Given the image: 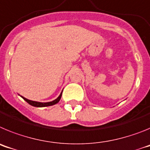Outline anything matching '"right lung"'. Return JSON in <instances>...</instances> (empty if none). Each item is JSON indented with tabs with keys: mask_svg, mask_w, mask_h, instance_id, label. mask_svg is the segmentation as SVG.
Listing matches in <instances>:
<instances>
[{
	"mask_svg": "<svg viewBox=\"0 0 150 150\" xmlns=\"http://www.w3.org/2000/svg\"><path fill=\"white\" fill-rule=\"evenodd\" d=\"M62 92L60 94L58 98H57L55 100H52V101H50V102H46V103H43V102H38V101H34V100H28V99L25 98H24V97L21 96L24 100H25L26 102H28L30 105L31 106H34V107H49V106H52V105H54V104H57L58 102L60 100L61 98H62Z\"/></svg>",
	"mask_w": 150,
	"mask_h": 150,
	"instance_id": "add662e5",
	"label": "right lung"
}]
</instances>
